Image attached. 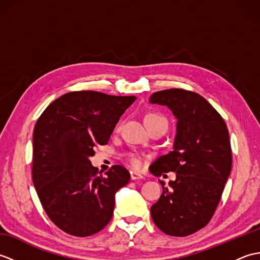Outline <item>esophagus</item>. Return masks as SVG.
Instances as JSON below:
<instances>
[{"label":"esophagus","mask_w":260,"mask_h":260,"mask_svg":"<svg viewBox=\"0 0 260 260\" xmlns=\"http://www.w3.org/2000/svg\"><path fill=\"white\" fill-rule=\"evenodd\" d=\"M131 179L133 180V181H135V180H141V179H143V175H141L140 173H137V172H134V171H131Z\"/></svg>","instance_id":"obj_1"}]
</instances>
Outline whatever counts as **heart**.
Returning a JSON list of instances; mask_svg holds the SVG:
<instances>
[{
  "label": "heart",
  "instance_id": "b5f03b06",
  "mask_svg": "<svg viewBox=\"0 0 260 260\" xmlns=\"http://www.w3.org/2000/svg\"><path fill=\"white\" fill-rule=\"evenodd\" d=\"M157 120H165V121H167V119L162 117V116L158 115V114H150V115L146 116V124H151V123H153V121H157ZM127 159H128V162H129L132 167L137 168V167H140V165H141V158L137 156L136 154H129V155L127 156Z\"/></svg>",
  "mask_w": 260,
  "mask_h": 260
}]
</instances>
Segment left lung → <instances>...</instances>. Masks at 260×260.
<instances>
[{
  "mask_svg": "<svg viewBox=\"0 0 260 260\" xmlns=\"http://www.w3.org/2000/svg\"><path fill=\"white\" fill-rule=\"evenodd\" d=\"M150 103L167 106L178 120L172 151L150 167L155 176L176 173L169 186L159 181L163 192L151 207L152 219L164 234L189 236L206 227L221 199L233 163L229 132L197 92L173 88L154 92Z\"/></svg>",
  "mask_w": 260,
  "mask_h": 260,
  "instance_id": "left-lung-1",
  "label": "left lung"
}]
</instances>
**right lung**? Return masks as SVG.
Segmentation results:
<instances>
[{
  "instance_id": "1",
  "label": "right lung",
  "mask_w": 260,
  "mask_h": 260,
  "mask_svg": "<svg viewBox=\"0 0 260 260\" xmlns=\"http://www.w3.org/2000/svg\"><path fill=\"white\" fill-rule=\"evenodd\" d=\"M135 96L86 90L64 93L45 109L33 131V184L51 221L64 233L88 237L114 213L115 194L129 182L121 165L97 175L93 147L107 144Z\"/></svg>"
}]
</instances>
